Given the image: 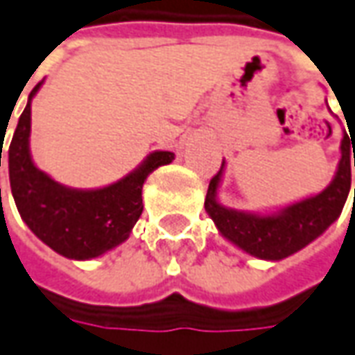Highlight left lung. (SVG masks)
<instances>
[{"label":"left lung","instance_id":"1","mask_svg":"<svg viewBox=\"0 0 355 355\" xmlns=\"http://www.w3.org/2000/svg\"><path fill=\"white\" fill-rule=\"evenodd\" d=\"M342 159L336 177L320 194L284 208L276 216H252L219 206L216 200L221 168L209 180L206 211L216 221L223 237L247 250L248 254L266 260H282L307 247L332 221H336L348 198L352 184V161L355 167V146L352 134L342 137ZM354 157L352 158L351 155ZM355 202V188H354Z\"/></svg>","mask_w":355,"mask_h":355}]
</instances>
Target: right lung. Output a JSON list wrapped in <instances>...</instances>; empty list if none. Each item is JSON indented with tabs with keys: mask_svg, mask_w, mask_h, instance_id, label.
<instances>
[{
	"mask_svg": "<svg viewBox=\"0 0 355 355\" xmlns=\"http://www.w3.org/2000/svg\"><path fill=\"white\" fill-rule=\"evenodd\" d=\"M38 87L40 83L31 91L28 98L35 96ZM28 134L31 101L19 118L7 151L11 192L28 229L67 259H95L124 243L144 211L141 188L147 175L175 159L171 151H155L137 171L110 187L71 190L35 167L28 153Z\"/></svg>",
	"mask_w": 355,
	"mask_h": 355,
	"instance_id": "obj_1",
	"label": "right lung"
}]
</instances>
